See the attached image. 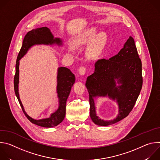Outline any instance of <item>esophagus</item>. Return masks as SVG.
<instances>
[{
	"instance_id": "34e87169",
	"label": "esophagus",
	"mask_w": 160,
	"mask_h": 160,
	"mask_svg": "<svg viewBox=\"0 0 160 160\" xmlns=\"http://www.w3.org/2000/svg\"><path fill=\"white\" fill-rule=\"evenodd\" d=\"M87 71V68H86L85 66H81V67L80 68V69H79V73H80L81 75H85V74L86 73Z\"/></svg>"
}]
</instances>
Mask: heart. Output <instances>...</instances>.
I'll return each mask as SVG.
<instances>
[{
  "label": "heart",
  "mask_w": 160,
  "mask_h": 160,
  "mask_svg": "<svg viewBox=\"0 0 160 160\" xmlns=\"http://www.w3.org/2000/svg\"><path fill=\"white\" fill-rule=\"evenodd\" d=\"M95 28H90L82 35L78 37L75 44L77 45L88 43L91 41L87 50V56L90 59H96L101 54L107 40L106 34L104 32L99 33Z\"/></svg>",
  "instance_id": "heart-1"
}]
</instances>
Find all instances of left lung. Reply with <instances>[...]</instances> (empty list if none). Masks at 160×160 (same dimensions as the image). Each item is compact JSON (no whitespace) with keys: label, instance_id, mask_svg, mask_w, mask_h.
<instances>
[{"label":"left lung","instance_id":"8db88e82","mask_svg":"<svg viewBox=\"0 0 160 160\" xmlns=\"http://www.w3.org/2000/svg\"><path fill=\"white\" fill-rule=\"evenodd\" d=\"M94 67V73L87 77L85 83L89 94L90 116L98 125H112L129 115L142 88V62L133 38L130 37L123 48L115 56L98 59ZM115 80L122 85L117 86ZM106 95L117 99L119 106L118 117L111 121L99 119L95 113L93 98Z\"/></svg>","mask_w":160,"mask_h":160}]
</instances>
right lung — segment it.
Returning <instances> with one entry per match:
<instances>
[{
  "label": "right lung",
  "instance_id": "add662e5",
  "mask_svg": "<svg viewBox=\"0 0 160 160\" xmlns=\"http://www.w3.org/2000/svg\"><path fill=\"white\" fill-rule=\"evenodd\" d=\"M61 44V40L59 38H54L50 30L46 27L38 28L28 32L25 35L21 48L19 52L16 62V73L14 78V88L15 94L18 98L22 111L27 118L33 124L37 125L50 128L56 127L64 120L66 114V103L67 99L70 93L71 88L75 82V77L72 72L65 67H60L58 73V86L57 92L59 99V106L58 110L52 113L51 117L42 120H34L30 117L25 112L23 106L19 99L18 93L19 83V61L23 56L28 50L35 44Z\"/></svg>",
  "mask_w": 160,
  "mask_h": 160
}]
</instances>
